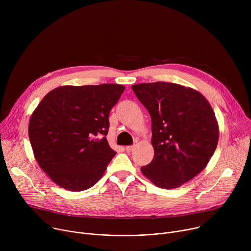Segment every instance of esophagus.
<instances>
[{
  "label": "esophagus",
  "mask_w": 251,
  "mask_h": 251,
  "mask_svg": "<svg viewBox=\"0 0 251 251\" xmlns=\"http://www.w3.org/2000/svg\"><path fill=\"white\" fill-rule=\"evenodd\" d=\"M133 149H134V146H126V147H125V150H126V152H128V153L132 152Z\"/></svg>",
  "instance_id": "obj_1"
}]
</instances>
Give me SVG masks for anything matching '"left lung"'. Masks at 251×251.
Segmentation results:
<instances>
[{
    "label": "left lung",
    "instance_id": "left-lung-1",
    "mask_svg": "<svg viewBox=\"0 0 251 251\" xmlns=\"http://www.w3.org/2000/svg\"><path fill=\"white\" fill-rule=\"evenodd\" d=\"M152 119L154 158L141 171L161 189L191 181L217 149L220 130L209 102L198 90L170 82L132 85Z\"/></svg>",
    "mask_w": 251,
    "mask_h": 251
}]
</instances>
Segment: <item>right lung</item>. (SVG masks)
Here are the masks:
<instances>
[{
	"label": "right lung",
	"instance_id": "1",
	"mask_svg": "<svg viewBox=\"0 0 251 251\" xmlns=\"http://www.w3.org/2000/svg\"><path fill=\"white\" fill-rule=\"evenodd\" d=\"M121 84L59 86L50 91L29 118L33 156L57 186L70 192L93 187L116 152L106 135Z\"/></svg>",
	"mask_w": 251,
	"mask_h": 251
}]
</instances>
